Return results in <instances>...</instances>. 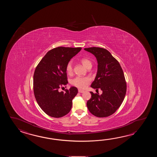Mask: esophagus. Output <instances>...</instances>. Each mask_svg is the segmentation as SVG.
Returning a JSON list of instances; mask_svg holds the SVG:
<instances>
[{
    "mask_svg": "<svg viewBox=\"0 0 157 157\" xmlns=\"http://www.w3.org/2000/svg\"><path fill=\"white\" fill-rule=\"evenodd\" d=\"M83 92H84V90H80V89H78V93H83Z\"/></svg>",
    "mask_w": 157,
    "mask_h": 157,
    "instance_id": "1",
    "label": "esophagus"
}]
</instances>
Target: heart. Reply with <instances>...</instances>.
I'll return each mask as SVG.
<instances>
[{
	"label": "heart",
	"mask_w": 157,
	"mask_h": 157,
	"mask_svg": "<svg viewBox=\"0 0 157 157\" xmlns=\"http://www.w3.org/2000/svg\"><path fill=\"white\" fill-rule=\"evenodd\" d=\"M81 62L83 64V66L86 67V68L92 66L91 62L86 58H82L81 60ZM72 71H73L72 63L71 62H70L67 63L66 66V72L67 74L71 75L72 73ZM90 81V78L89 77L76 76L71 80V83L75 86L82 89L85 88L87 85L89 83Z\"/></svg>",
	"instance_id": "b5f03b06"
}]
</instances>
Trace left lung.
<instances>
[{
    "label": "left lung",
    "mask_w": 157,
    "mask_h": 157,
    "mask_svg": "<svg viewBox=\"0 0 157 157\" xmlns=\"http://www.w3.org/2000/svg\"><path fill=\"white\" fill-rule=\"evenodd\" d=\"M84 50L93 54L98 62L97 75L91 87L103 91L101 95L90 91L91 97L87 107L96 117H108L120 107L126 93L124 72L119 62L107 49L91 47Z\"/></svg>",
    "instance_id": "left-lung-1"
}]
</instances>
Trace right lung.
<instances>
[{"label":"right lung","instance_id":"obj_1","mask_svg":"<svg viewBox=\"0 0 157 157\" xmlns=\"http://www.w3.org/2000/svg\"><path fill=\"white\" fill-rule=\"evenodd\" d=\"M81 48L57 47L50 50L37 66L33 74V93L41 109L50 117L59 118L70 112L77 95L76 87L59 91L68 83L66 66Z\"/></svg>","mask_w":157,"mask_h":157}]
</instances>
